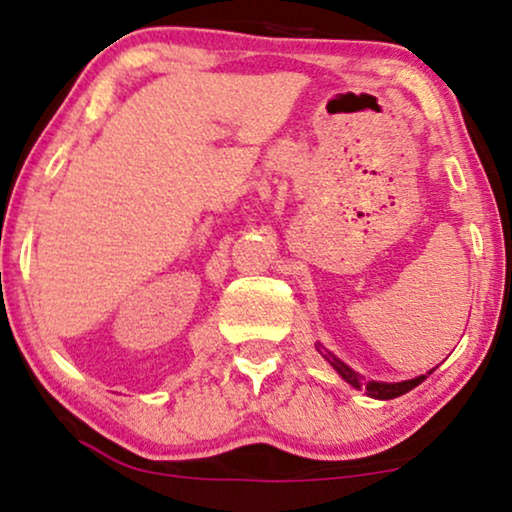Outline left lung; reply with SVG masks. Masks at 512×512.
Listing matches in <instances>:
<instances>
[{
	"instance_id": "left-lung-1",
	"label": "left lung",
	"mask_w": 512,
	"mask_h": 512,
	"mask_svg": "<svg viewBox=\"0 0 512 512\" xmlns=\"http://www.w3.org/2000/svg\"><path fill=\"white\" fill-rule=\"evenodd\" d=\"M317 353H320L324 360H327L331 367L336 369V374L343 378L345 383H350L353 388H364L367 390L369 397H374V400H393V397H400L404 393H409L411 388H416L418 383L426 381L428 374H433V369L428 371V374H421L416 378H409V381H400V383H386V381H371V378H364L362 374H357L355 369H350L348 364H345L343 360H338V357L331 353V350L324 348L322 343L315 345Z\"/></svg>"
}]
</instances>
